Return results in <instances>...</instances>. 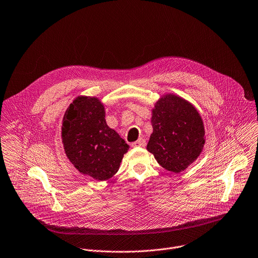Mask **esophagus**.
Instances as JSON below:
<instances>
[{"label": "esophagus", "mask_w": 258, "mask_h": 258, "mask_svg": "<svg viewBox=\"0 0 258 258\" xmlns=\"http://www.w3.org/2000/svg\"><path fill=\"white\" fill-rule=\"evenodd\" d=\"M145 146H146V141L144 139H142V138L139 139L137 142L132 144V147H134V148H143Z\"/></svg>", "instance_id": "esophagus-1"}]
</instances>
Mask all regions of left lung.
I'll list each match as a JSON object with an SVG mask.
<instances>
[{"label":"left lung","instance_id":"1","mask_svg":"<svg viewBox=\"0 0 258 258\" xmlns=\"http://www.w3.org/2000/svg\"><path fill=\"white\" fill-rule=\"evenodd\" d=\"M153 134L147 150L166 170L180 173L201 154L205 131L197 109L173 94L162 97L152 116Z\"/></svg>","mask_w":258,"mask_h":258}]
</instances>
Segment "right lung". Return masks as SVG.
Instances as JSON below:
<instances>
[{
    "mask_svg": "<svg viewBox=\"0 0 258 258\" xmlns=\"http://www.w3.org/2000/svg\"><path fill=\"white\" fill-rule=\"evenodd\" d=\"M104 117L98 98L79 96L67 108L62 122V143L69 161L80 173L98 181L118 171L130 148Z\"/></svg>",
    "mask_w": 258,
    "mask_h": 258,
    "instance_id": "obj_1",
    "label": "right lung"
}]
</instances>
